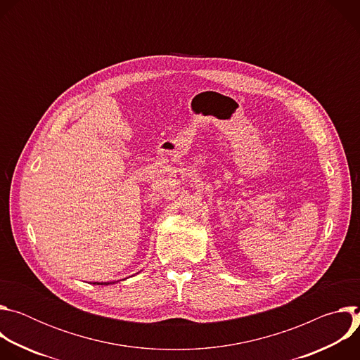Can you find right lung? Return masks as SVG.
<instances>
[{
    "label": "right lung",
    "mask_w": 360,
    "mask_h": 360,
    "mask_svg": "<svg viewBox=\"0 0 360 360\" xmlns=\"http://www.w3.org/2000/svg\"><path fill=\"white\" fill-rule=\"evenodd\" d=\"M98 285H102V283H98Z\"/></svg>",
    "instance_id": "right-lung-1"
}]
</instances>
